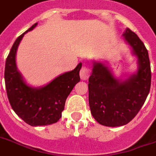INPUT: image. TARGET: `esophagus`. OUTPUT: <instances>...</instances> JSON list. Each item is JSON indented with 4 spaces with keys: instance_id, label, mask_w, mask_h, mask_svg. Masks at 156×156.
I'll use <instances>...</instances> for the list:
<instances>
[{
    "instance_id": "1",
    "label": "esophagus",
    "mask_w": 156,
    "mask_h": 156,
    "mask_svg": "<svg viewBox=\"0 0 156 156\" xmlns=\"http://www.w3.org/2000/svg\"><path fill=\"white\" fill-rule=\"evenodd\" d=\"M90 75V70L89 68L83 66L80 70V78L82 80H87Z\"/></svg>"
}]
</instances>
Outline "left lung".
<instances>
[{
  "label": "left lung",
  "instance_id": "8db88e82",
  "mask_svg": "<svg viewBox=\"0 0 156 156\" xmlns=\"http://www.w3.org/2000/svg\"><path fill=\"white\" fill-rule=\"evenodd\" d=\"M123 36L137 58L138 68L125 79L116 78L106 63L93 61L89 78V104L91 114L100 125H127L136 116L151 88L148 52L135 32L126 28Z\"/></svg>",
  "mask_w": 156,
  "mask_h": 156
}]
</instances>
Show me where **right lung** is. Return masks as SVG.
Segmentation results:
<instances>
[{"instance_id": "add662e5", "label": "right lung", "mask_w": 156, "mask_h": 156, "mask_svg": "<svg viewBox=\"0 0 156 156\" xmlns=\"http://www.w3.org/2000/svg\"><path fill=\"white\" fill-rule=\"evenodd\" d=\"M31 26L16 40L6 58L5 69V87L9 103L19 117L31 126H43L56 123L62 116L65 102L74 86L80 81L82 62L71 71L56 77L48 84L32 87L25 82L16 62L18 46Z\"/></svg>"}]
</instances>
